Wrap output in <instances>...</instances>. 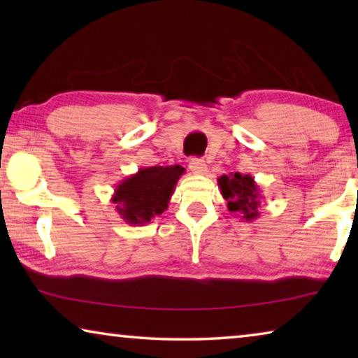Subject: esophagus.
<instances>
[{
  "instance_id": "esophagus-1",
  "label": "esophagus",
  "mask_w": 358,
  "mask_h": 358,
  "mask_svg": "<svg viewBox=\"0 0 358 358\" xmlns=\"http://www.w3.org/2000/svg\"><path fill=\"white\" fill-rule=\"evenodd\" d=\"M189 169L194 173H199V175H203L207 172V164H205V161L201 159V157H192L189 161Z\"/></svg>"
}]
</instances>
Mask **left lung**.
<instances>
[{
  "mask_svg": "<svg viewBox=\"0 0 358 358\" xmlns=\"http://www.w3.org/2000/svg\"><path fill=\"white\" fill-rule=\"evenodd\" d=\"M217 186H220L222 197L227 201L230 213H235L248 222L257 220L262 196H260L259 186L251 175H241L238 172L221 175L217 178Z\"/></svg>",
  "mask_w": 358,
  "mask_h": 358,
  "instance_id": "1",
  "label": "left lung"
}]
</instances>
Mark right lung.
Listing matches in <instances>:
<instances>
[{
	"label": "right lung",
	"mask_w": 358,
	"mask_h": 358,
	"mask_svg": "<svg viewBox=\"0 0 358 358\" xmlns=\"http://www.w3.org/2000/svg\"><path fill=\"white\" fill-rule=\"evenodd\" d=\"M185 173L181 166L141 167L121 180L112 202L121 220L129 226H145L151 217L164 213L177 181Z\"/></svg>",
	"instance_id": "obj_1"
}]
</instances>
